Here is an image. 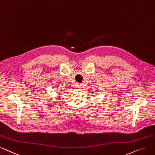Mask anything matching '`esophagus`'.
<instances>
[{"label": "esophagus", "mask_w": 155, "mask_h": 155, "mask_svg": "<svg viewBox=\"0 0 155 155\" xmlns=\"http://www.w3.org/2000/svg\"><path fill=\"white\" fill-rule=\"evenodd\" d=\"M81 84H77V85H76V87H77V88H81Z\"/></svg>", "instance_id": "34e87169"}]
</instances>
